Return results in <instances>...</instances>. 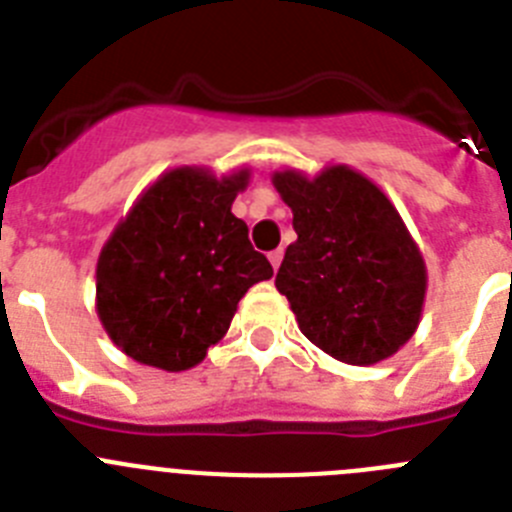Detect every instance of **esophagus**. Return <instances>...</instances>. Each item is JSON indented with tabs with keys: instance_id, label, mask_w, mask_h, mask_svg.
Segmentation results:
<instances>
[{
	"instance_id": "1",
	"label": "esophagus",
	"mask_w": 512,
	"mask_h": 512,
	"mask_svg": "<svg viewBox=\"0 0 512 512\" xmlns=\"http://www.w3.org/2000/svg\"><path fill=\"white\" fill-rule=\"evenodd\" d=\"M267 257H270V265H273L275 270H278L280 262H283V250H280V247H278V250H273Z\"/></svg>"
}]
</instances>
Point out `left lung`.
<instances>
[{"mask_svg":"<svg viewBox=\"0 0 512 512\" xmlns=\"http://www.w3.org/2000/svg\"><path fill=\"white\" fill-rule=\"evenodd\" d=\"M273 186L293 211L275 288L308 342L347 365L393 357L418 329L426 262L393 201L349 165L285 168Z\"/></svg>","mask_w":512,"mask_h":512,"instance_id":"left-lung-1","label":"left lung"}]
</instances>
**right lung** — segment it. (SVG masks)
Wrapping results in <instances>:
<instances>
[{
    "label": "right lung",
    "mask_w": 512,
    "mask_h": 512,
    "mask_svg": "<svg viewBox=\"0 0 512 512\" xmlns=\"http://www.w3.org/2000/svg\"><path fill=\"white\" fill-rule=\"evenodd\" d=\"M250 168L216 178L181 165L140 193L96 262V313L140 365L191 370L232 324L239 298L273 265L232 214Z\"/></svg>",
    "instance_id": "obj_1"
}]
</instances>
